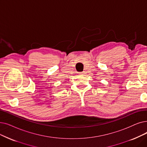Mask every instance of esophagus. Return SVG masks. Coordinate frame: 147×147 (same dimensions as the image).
Wrapping results in <instances>:
<instances>
[{
	"mask_svg": "<svg viewBox=\"0 0 147 147\" xmlns=\"http://www.w3.org/2000/svg\"><path fill=\"white\" fill-rule=\"evenodd\" d=\"M84 74H85V72H80V73H79V74L80 75H84Z\"/></svg>",
	"mask_w": 147,
	"mask_h": 147,
	"instance_id": "obj_1",
	"label": "esophagus"
}]
</instances>
